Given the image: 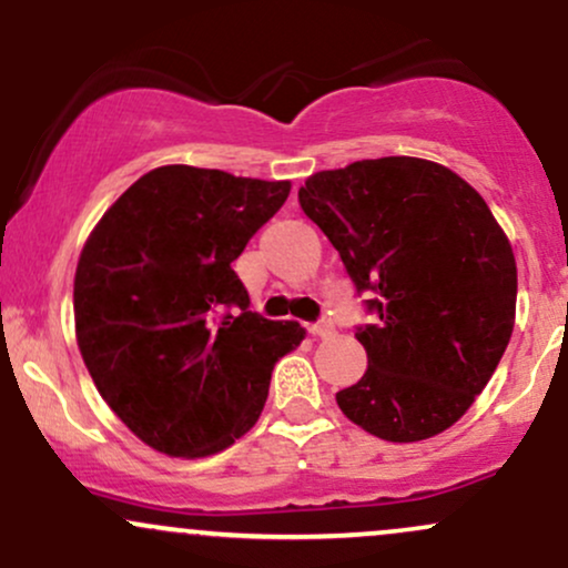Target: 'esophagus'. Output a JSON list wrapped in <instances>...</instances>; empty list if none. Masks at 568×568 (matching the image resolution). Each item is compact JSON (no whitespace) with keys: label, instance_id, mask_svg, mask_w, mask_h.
I'll return each instance as SVG.
<instances>
[{"label":"esophagus","instance_id":"esophagus-1","mask_svg":"<svg viewBox=\"0 0 568 568\" xmlns=\"http://www.w3.org/2000/svg\"><path fill=\"white\" fill-rule=\"evenodd\" d=\"M310 334L317 336V338H331L336 334V328H334V323H331V321H317V323L310 325Z\"/></svg>","mask_w":568,"mask_h":568}]
</instances>
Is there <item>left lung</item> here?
I'll use <instances>...</instances> for the list:
<instances>
[{"label":"left lung","mask_w":568,"mask_h":568,"mask_svg":"<svg viewBox=\"0 0 568 568\" xmlns=\"http://www.w3.org/2000/svg\"><path fill=\"white\" fill-rule=\"evenodd\" d=\"M376 323L357 325L363 379L336 393L382 440L433 438L465 416L515 323L518 270L497 219L465 179L429 160L321 171L298 189Z\"/></svg>","instance_id":"1"}]
</instances>
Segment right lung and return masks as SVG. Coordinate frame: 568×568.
Here are the masks:
<instances>
[{"label":"right lung","instance_id":"right-lung-1","mask_svg":"<svg viewBox=\"0 0 568 568\" xmlns=\"http://www.w3.org/2000/svg\"><path fill=\"white\" fill-rule=\"evenodd\" d=\"M288 192L291 181L154 168L84 243L77 344L98 393L146 446L219 454L262 416L272 368L304 328L247 310L232 262Z\"/></svg>","mask_w":568,"mask_h":568}]
</instances>
